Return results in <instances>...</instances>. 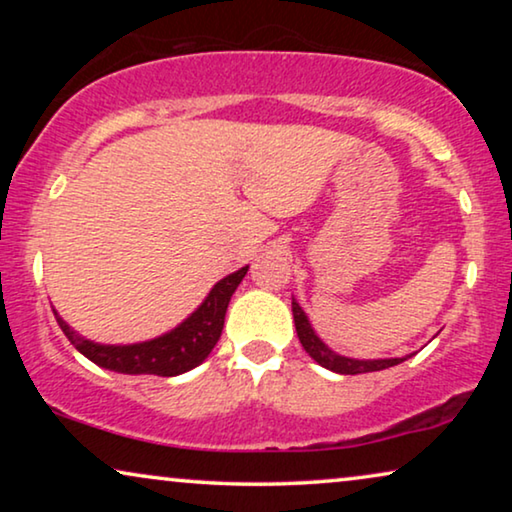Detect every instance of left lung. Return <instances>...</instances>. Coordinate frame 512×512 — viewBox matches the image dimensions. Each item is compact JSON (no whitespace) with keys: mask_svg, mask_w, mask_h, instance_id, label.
I'll list each match as a JSON object with an SVG mask.
<instances>
[{"mask_svg":"<svg viewBox=\"0 0 512 512\" xmlns=\"http://www.w3.org/2000/svg\"><path fill=\"white\" fill-rule=\"evenodd\" d=\"M293 321H296V331L300 345L305 347V352L312 356L314 361L321 363V366L333 370V373L340 375H359V373H375V370H384L391 366H398V363L405 359H377V361H359V359H347V356H340L328 349L324 342L317 338V333L312 331L310 321H307L305 312L300 310V305L293 300Z\"/></svg>","mask_w":512,"mask_h":512,"instance_id":"8db88e82","label":"left lung"}]
</instances>
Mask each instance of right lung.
I'll return each instance as SVG.
<instances>
[{"label": "right lung", "instance_id": "add662e5", "mask_svg": "<svg viewBox=\"0 0 512 512\" xmlns=\"http://www.w3.org/2000/svg\"><path fill=\"white\" fill-rule=\"evenodd\" d=\"M249 268H242L233 272V275L223 277L219 284L209 291L198 310L188 317L184 324L174 328V331L160 335L156 340L139 342V345H97L81 338L79 333L72 331L60 314L55 312V319L67 335L69 342L79 349V352L90 359L97 366L116 370V373L125 375H160V377H174L186 373L195 366H200L212 352L216 342L221 338L223 319H226V310L237 286L247 275Z\"/></svg>", "mask_w": 512, "mask_h": 512}]
</instances>
